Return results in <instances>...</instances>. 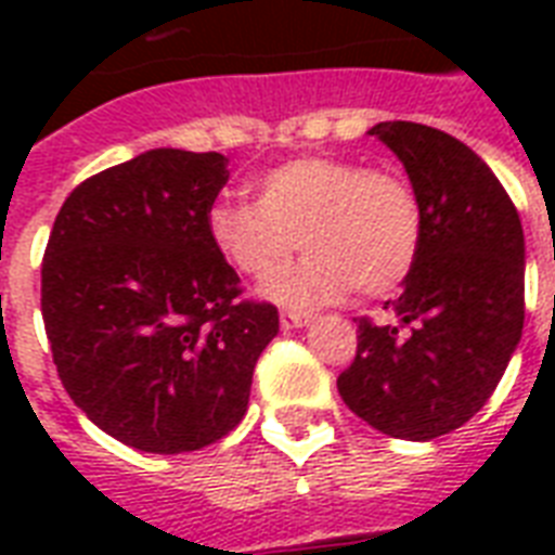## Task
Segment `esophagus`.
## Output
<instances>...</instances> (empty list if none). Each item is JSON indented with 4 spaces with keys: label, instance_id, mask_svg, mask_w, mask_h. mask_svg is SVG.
<instances>
[{
    "label": "esophagus",
    "instance_id": "1",
    "mask_svg": "<svg viewBox=\"0 0 555 555\" xmlns=\"http://www.w3.org/2000/svg\"><path fill=\"white\" fill-rule=\"evenodd\" d=\"M279 322H282V328L291 331V328H302V325H308V322H311V317H308V313L282 311L279 313Z\"/></svg>",
    "mask_w": 555,
    "mask_h": 555
}]
</instances>
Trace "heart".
Returning <instances> with one entry per match:
<instances>
[{
  "instance_id": "b5f03b06",
  "label": "heart",
  "mask_w": 555,
  "mask_h": 555,
  "mask_svg": "<svg viewBox=\"0 0 555 555\" xmlns=\"http://www.w3.org/2000/svg\"><path fill=\"white\" fill-rule=\"evenodd\" d=\"M256 204L218 198L207 235L221 259L253 282H268L296 247V268L268 287L291 308L337 302L351 291L383 296L414 270L423 242V207L395 167L357 158L305 155L256 178Z\"/></svg>"
}]
</instances>
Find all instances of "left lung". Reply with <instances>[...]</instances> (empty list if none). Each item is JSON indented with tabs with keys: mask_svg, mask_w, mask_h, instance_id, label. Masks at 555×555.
Returning <instances> with one entry per match:
<instances>
[{
	"mask_svg": "<svg viewBox=\"0 0 555 555\" xmlns=\"http://www.w3.org/2000/svg\"><path fill=\"white\" fill-rule=\"evenodd\" d=\"M421 195L423 242L391 322L357 325L337 377L346 405L403 440L464 426L499 386L525 328V230L492 169L452 134L409 120L369 129Z\"/></svg>",
	"mask_w": 555,
	"mask_h": 555,
	"instance_id": "left-lung-1",
	"label": "left lung"
}]
</instances>
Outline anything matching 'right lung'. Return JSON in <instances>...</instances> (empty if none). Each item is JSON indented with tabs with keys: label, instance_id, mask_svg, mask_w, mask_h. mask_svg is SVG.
Listing matches in <instances>:
<instances>
[{
	"label": "right lung",
	"instance_id": "add662e5",
	"mask_svg": "<svg viewBox=\"0 0 555 555\" xmlns=\"http://www.w3.org/2000/svg\"><path fill=\"white\" fill-rule=\"evenodd\" d=\"M218 152L150 150L65 198L42 259V320L65 391L94 426L155 455L209 447L242 423L270 302L207 235L227 184Z\"/></svg>",
	"mask_w": 555,
	"mask_h": 555
}]
</instances>
